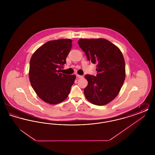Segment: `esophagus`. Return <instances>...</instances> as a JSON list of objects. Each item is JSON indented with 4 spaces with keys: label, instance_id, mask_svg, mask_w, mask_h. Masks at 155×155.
Wrapping results in <instances>:
<instances>
[{
    "label": "esophagus",
    "instance_id": "34e87169",
    "mask_svg": "<svg viewBox=\"0 0 155 155\" xmlns=\"http://www.w3.org/2000/svg\"><path fill=\"white\" fill-rule=\"evenodd\" d=\"M77 77L78 78H82L84 77L82 75H78V74L77 75Z\"/></svg>",
    "mask_w": 155,
    "mask_h": 155
}]
</instances>
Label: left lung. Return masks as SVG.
<instances>
[{
  "label": "left lung",
  "mask_w": 155,
  "mask_h": 155,
  "mask_svg": "<svg viewBox=\"0 0 155 155\" xmlns=\"http://www.w3.org/2000/svg\"><path fill=\"white\" fill-rule=\"evenodd\" d=\"M78 45L90 62L96 64V76L85 75L88 85L84 95L91 103L103 106L118 95L125 78V61L120 49L103 39L78 40Z\"/></svg>",
  "instance_id": "left-lung-1"
}]
</instances>
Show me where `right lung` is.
<instances>
[{"mask_svg":"<svg viewBox=\"0 0 155 155\" xmlns=\"http://www.w3.org/2000/svg\"><path fill=\"white\" fill-rule=\"evenodd\" d=\"M72 42L70 39L49 41L31 56L30 83L38 96L46 103H61L70 94L76 76L60 73V70L66 62Z\"/></svg>","mask_w":155,"mask_h":155,"instance_id":"right-lung-1","label":"right lung"}]
</instances>
